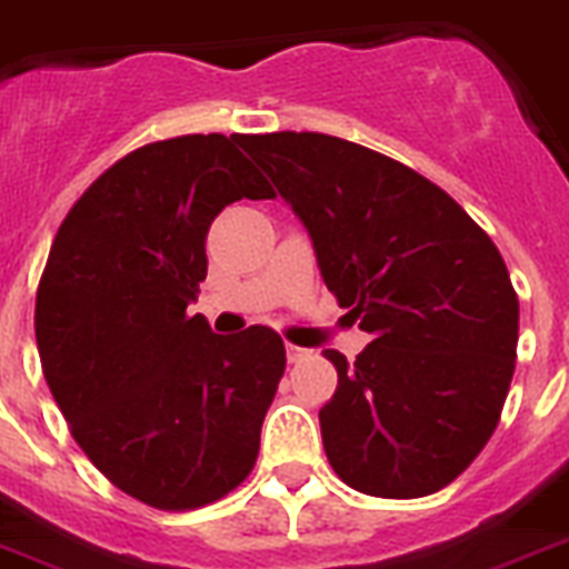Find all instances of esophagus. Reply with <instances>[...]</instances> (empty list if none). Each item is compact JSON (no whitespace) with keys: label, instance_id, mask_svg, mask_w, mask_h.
Returning a JSON list of instances; mask_svg holds the SVG:
<instances>
[{"label":"esophagus","instance_id":"1","mask_svg":"<svg viewBox=\"0 0 569 569\" xmlns=\"http://www.w3.org/2000/svg\"><path fill=\"white\" fill-rule=\"evenodd\" d=\"M307 356L309 350H303V347H298V343H286V358H289V361H303Z\"/></svg>","mask_w":569,"mask_h":569}]
</instances>
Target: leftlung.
Instances as JSON below:
<instances>
[{
    "mask_svg": "<svg viewBox=\"0 0 569 569\" xmlns=\"http://www.w3.org/2000/svg\"><path fill=\"white\" fill-rule=\"evenodd\" d=\"M312 237L338 307L373 341L323 350L329 466L373 498H425L469 469L500 422L518 295L489 233L433 181L323 132L242 136Z\"/></svg>",
    "mask_w": 569,
    "mask_h": 569,
    "instance_id": "left-lung-1",
    "label": "left lung"
}]
</instances>
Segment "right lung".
Segmentation results:
<instances>
[{
  "label": "right lung",
  "mask_w": 569,
  "mask_h": 569,
  "mask_svg": "<svg viewBox=\"0 0 569 569\" xmlns=\"http://www.w3.org/2000/svg\"><path fill=\"white\" fill-rule=\"evenodd\" d=\"M242 136L138 147L86 188L51 242L33 332L71 437L130 498L184 512L251 475L286 370L269 327L213 336L188 315L226 204L274 190Z\"/></svg>",
  "instance_id": "1"
}]
</instances>
